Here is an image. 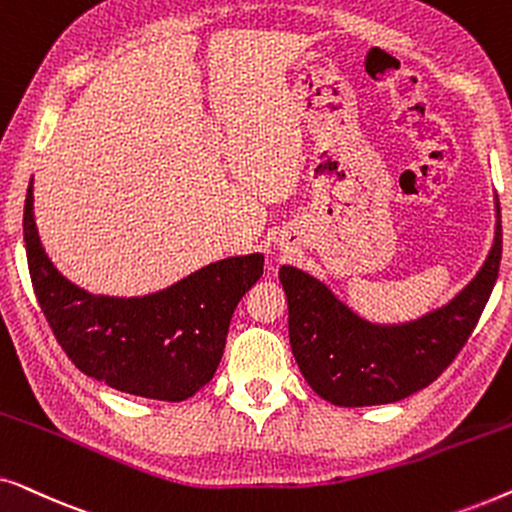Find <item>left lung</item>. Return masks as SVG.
I'll return each instance as SVG.
<instances>
[{"label": "left lung", "instance_id": "left-lung-1", "mask_svg": "<svg viewBox=\"0 0 512 512\" xmlns=\"http://www.w3.org/2000/svg\"><path fill=\"white\" fill-rule=\"evenodd\" d=\"M501 209L485 265L450 305L403 326L356 317L324 284L284 265L279 282L289 300V338L307 384L340 408L394 403L429 387L471 338L499 277Z\"/></svg>", "mask_w": 512, "mask_h": 512}]
</instances>
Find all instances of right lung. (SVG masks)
I'll return each mask as SVG.
<instances>
[{
	"label": "right lung",
	"mask_w": 512,
	"mask_h": 512,
	"mask_svg": "<svg viewBox=\"0 0 512 512\" xmlns=\"http://www.w3.org/2000/svg\"><path fill=\"white\" fill-rule=\"evenodd\" d=\"M23 237L34 296L69 361L109 387L156 401H186L212 380L235 307L263 275V256L251 254L207 265L156 296H90L41 249L32 184Z\"/></svg>",
	"instance_id": "add662e5"
}]
</instances>
